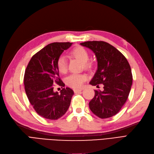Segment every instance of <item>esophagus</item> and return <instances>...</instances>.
I'll return each mask as SVG.
<instances>
[{"label": "esophagus", "instance_id": "34e87169", "mask_svg": "<svg viewBox=\"0 0 154 154\" xmlns=\"http://www.w3.org/2000/svg\"><path fill=\"white\" fill-rule=\"evenodd\" d=\"M83 89V88H79V89H74V91L75 92V93H79V92H81Z\"/></svg>", "mask_w": 154, "mask_h": 154}]
</instances>
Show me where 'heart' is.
Wrapping results in <instances>:
<instances>
[{
  "instance_id": "b5f03b06",
  "label": "heart",
  "mask_w": 154,
  "mask_h": 154,
  "mask_svg": "<svg viewBox=\"0 0 154 154\" xmlns=\"http://www.w3.org/2000/svg\"><path fill=\"white\" fill-rule=\"evenodd\" d=\"M72 56L79 59L83 63V67L85 69H90L92 66V63L88 60L90 54L87 49L83 47H76L71 52ZM57 67L58 71L64 74L67 71V62L65 56H60L57 60ZM87 76L84 74H72L67 76L66 79V84L74 88H80L83 83L87 79Z\"/></svg>"
}]
</instances>
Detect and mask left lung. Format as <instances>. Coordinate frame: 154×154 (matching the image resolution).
I'll return each mask as SVG.
<instances>
[{
  "instance_id": "8db88e82",
  "label": "left lung",
  "mask_w": 154,
  "mask_h": 154,
  "mask_svg": "<svg viewBox=\"0 0 154 154\" xmlns=\"http://www.w3.org/2000/svg\"><path fill=\"white\" fill-rule=\"evenodd\" d=\"M80 45L91 49L97 60V70L90 84L97 87L103 85V91L95 90L89 107L98 118H110L119 112L131 90L133 76L130 64L123 54L106 42L88 41Z\"/></svg>"
}]
</instances>
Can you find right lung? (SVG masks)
Masks as SVG:
<instances>
[{
	"mask_svg": "<svg viewBox=\"0 0 154 154\" xmlns=\"http://www.w3.org/2000/svg\"><path fill=\"white\" fill-rule=\"evenodd\" d=\"M70 42H54L45 46L30 59L24 76V85L28 100L40 116L50 120L61 118L68 109L72 90L66 87L60 94L54 91V84L64 87L59 78L57 60Z\"/></svg>",
	"mask_w": 154,
	"mask_h": 154,
	"instance_id": "right-lung-1",
	"label": "right lung"
}]
</instances>
